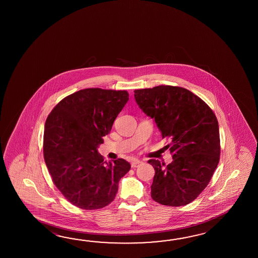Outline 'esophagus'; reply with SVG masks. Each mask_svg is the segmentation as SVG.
<instances>
[{
	"label": "esophagus",
	"instance_id": "1",
	"mask_svg": "<svg viewBox=\"0 0 258 258\" xmlns=\"http://www.w3.org/2000/svg\"><path fill=\"white\" fill-rule=\"evenodd\" d=\"M141 163H142V162H141L139 159H134L131 163L132 168H137V167H138Z\"/></svg>",
	"mask_w": 258,
	"mask_h": 258
}]
</instances>
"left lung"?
Listing matches in <instances>:
<instances>
[{
    "label": "left lung",
    "mask_w": 258,
    "mask_h": 258,
    "mask_svg": "<svg viewBox=\"0 0 258 258\" xmlns=\"http://www.w3.org/2000/svg\"><path fill=\"white\" fill-rule=\"evenodd\" d=\"M135 99L141 110L155 119L173 159L167 166L148 160L155 170L151 198L170 207L191 203L208 186L219 164V122L213 110L181 87L137 89Z\"/></svg>",
    "instance_id": "8db88e82"
}]
</instances>
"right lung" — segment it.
I'll list each match as a JSON object with an SVG mask.
<instances>
[{
  "instance_id": "obj_1",
  "label": "right lung",
  "mask_w": 258,
  "mask_h": 258,
  "mask_svg": "<svg viewBox=\"0 0 258 258\" xmlns=\"http://www.w3.org/2000/svg\"><path fill=\"white\" fill-rule=\"evenodd\" d=\"M128 99L126 90L81 89L61 99L46 120L45 163L55 186L79 209L111 203L131 169L124 159L104 161L97 150Z\"/></svg>"
}]
</instances>
